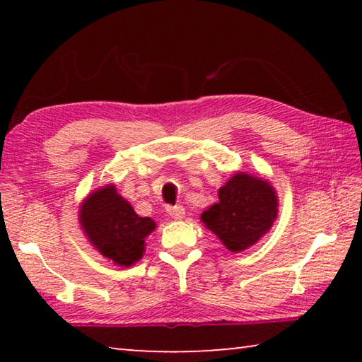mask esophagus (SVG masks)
Here are the masks:
<instances>
[{
    "mask_svg": "<svg viewBox=\"0 0 362 362\" xmlns=\"http://www.w3.org/2000/svg\"><path fill=\"white\" fill-rule=\"evenodd\" d=\"M166 211H168L169 216L175 218V220L183 218V216H185V207H183V206H169Z\"/></svg>",
    "mask_w": 362,
    "mask_h": 362,
    "instance_id": "esophagus-1",
    "label": "esophagus"
}]
</instances>
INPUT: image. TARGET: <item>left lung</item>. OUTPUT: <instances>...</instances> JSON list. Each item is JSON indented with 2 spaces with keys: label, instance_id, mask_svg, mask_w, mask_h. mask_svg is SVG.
I'll list each match as a JSON object with an SVG mask.
<instances>
[{
  "label": "left lung",
  "instance_id": "obj_1",
  "mask_svg": "<svg viewBox=\"0 0 362 362\" xmlns=\"http://www.w3.org/2000/svg\"><path fill=\"white\" fill-rule=\"evenodd\" d=\"M278 216V196L269 182L236 173L218 189V203L201 220L231 252H243L260 240Z\"/></svg>",
  "mask_w": 362,
  "mask_h": 362
}]
</instances>
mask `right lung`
Segmentation results:
<instances>
[{
  "instance_id": "1",
  "label": "right lung",
  "mask_w": 362,
  "mask_h": 362,
  "mask_svg": "<svg viewBox=\"0 0 362 362\" xmlns=\"http://www.w3.org/2000/svg\"><path fill=\"white\" fill-rule=\"evenodd\" d=\"M79 223L89 243L119 267L142 259L145 238L156 228L150 217L137 216L115 185L95 189L83 201Z\"/></svg>"
}]
</instances>
